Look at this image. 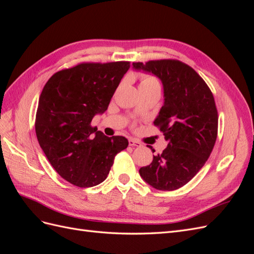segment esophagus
Listing matches in <instances>:
<instances>
[{
	"label": "esophagus",
	"mask_w": 254,
	"mask_h": 254,
	"mask_svg": "<svg viewBox=\"0 0 254 254\" xmlns=\"http://www.w3.org/2000/svg\"><path fill=\"white\" fill-rule=\"evenodd\" d=\"M129 146H134V147H141L142 144L139 141H136V140L129 139Z\"/></svg>",
	"instance_id": "esophagus-1"
}]
</instances>
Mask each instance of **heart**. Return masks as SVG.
<instances>
[{"mask_svg": "<svg viewBox=\"0 0 254 254\" xmlns=\"http://www.w3.org/2000/svg\"><path fill=\"white\" fill-rule=\"evenodd\" d=\"M149 83H158V82L155 78L150 77V76H143L142 80H141V84H149Z\"/></svg>", "mask_w": 254, "mask_h": 254, "instance_id": "heart-1", "label": "heart"}]
</instances>
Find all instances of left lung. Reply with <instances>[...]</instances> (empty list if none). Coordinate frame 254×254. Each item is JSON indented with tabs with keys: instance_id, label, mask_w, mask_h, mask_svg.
<instances>
[{
	"instance_id": "8db88e82",
	"label": "left lung",
	"mask_w": 254,
	"mask_h": 254,
	"mask_svg": "<svg viewBox=\"0 0 254 254\" xmlns=\"http://www.w3.org/2000/svg\"><path fill=\"white\" fill-rule=\"evenodd\" d=\"M132 67L157 76L164 96L153 124L163 132L167 147L140 168V176L157 190H177L200 171L216 141L218 115L213 94L195 70L179 60L133 63Z\"/></svg>"
}]
</instances>
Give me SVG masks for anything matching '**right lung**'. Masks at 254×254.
<instances>
[{
    "label": "right lung",
    "mask_w": 254,
    "mask_h": 254,
    "mask_svg": "<svg viewBox=\"0 0 254 254\" xmlns=\"http://www.w3.org/2000/svg\"><path fill=\"white\" fill-rule=\"evenodd\" d=\"M129 66L128 61L80 64L54 74L41 92L38 142L55 171L76 187L102 183L117 153L127 148L125 136H107L91 122L108 108Z\"/></svg>",
    "instance_id": "1"
}]
</instances>
